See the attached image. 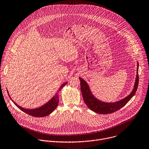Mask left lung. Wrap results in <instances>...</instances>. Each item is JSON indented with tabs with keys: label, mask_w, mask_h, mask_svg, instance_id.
Returning a JSON list of instances; mask_svg holds the SVG:
<instances>
[{
	"label": "left lung",
	"mask_w": 149,
	"mask_h": 149,
	"mask_svg": "<svg viewBox=\"0 0 149 149\" xmlns=\"http://www.w3.org/2000/svg\"><path fill=\"white\" fill-rule=\"evenodd\" d=\"M139 63L137 62V69L136 81L133 90L125 98L115 102H105L97 100L92 93L87 82L83 79L79 77L80 80V89L84 100L86 105L92 111L101 114H108L113 113L123 108L135 95L139 85Z\"/></svg>",
	"instance_id": "obj_1"
}]
</instances>
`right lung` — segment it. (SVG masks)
Instances as JSON below:
<instances>
[{"instance_id":"right-lung-1","label":"right lung","mask_w":149,"mask_h":149,"mask_svg":"<svg viewBox=\"0 0 149 149\" xmlns=\"http://www.w3.org/2000/svg\"><path fill=\"white\" fill-rule=\"evenodd\" d=\"M68 84V81L64 82L63 84L61 85V86L59 88L58 91H60L61 89H62L66 84ZM8 95L9 96L10 98L11 99L9 93ZM12 102L16 105V107H18L19 109H20L21 111H22L24 112H25L26 113L31 115V116L35 117H43L47 116V115L50 114L52 112H53L57 107L58 106V102H59V99H58V93H56L55 95L49 100L47 103L44 104L41 107H39L38 108L36 109H26L21 107V106H19L18 104H16L13 100H12Z\"/></svg>"}]
</instances>
